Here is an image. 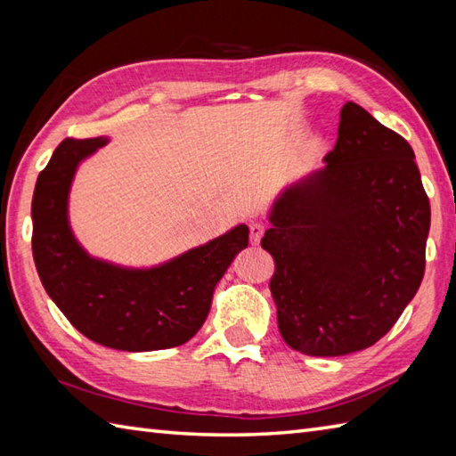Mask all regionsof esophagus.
I'll return each mask as SVG.
<instances>
[{
	"label": "esophagus",
	"instance_id": "1",
	"mask_svg": "<svg viewBox=\"0 0 456 456\" xmlns=\"http://www.w3.org/2000/svg\"><path fill=\"white\" fill-rule=\"evenodd\" d=\"M266 231V225H263V223H250V243L253 245H258L260 239H263Z\"/></svg>",
	"mask_w": 456,
	"mask_h": 456
}]
</instances>
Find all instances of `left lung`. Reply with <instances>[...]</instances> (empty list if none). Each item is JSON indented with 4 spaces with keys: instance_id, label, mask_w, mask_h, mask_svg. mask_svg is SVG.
<instances>
[{
    "instance_id": "obj_1",
    "label": "left lung",
    "mask_w": 456,
    "mask_h": 456,
    "mask_svg": "<svg viewBox=\"0 0 456 456\" xmlns=\"http://www.w3.org/2000/svg\"><path fill=\"white\" fill-rule=\"evenodd\" d=\"M323 160L280 193L260 245L284 341L341 356L382 338L419 289L431 208L410 142L353 102Z\"/></svg>"
}]
</instances>
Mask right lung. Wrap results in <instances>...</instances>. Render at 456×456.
I'll list each match as a JSON object with an SVG mask.
<instances>
[{
	"instance_id": "1",
	"label": "right lung",
	"mask_w": 456,
	"mask_h": 456,
	"mask_svg": "<svg viewBox=\"0 0 456 456\" xmlns=\"http://www.w3.org/2000/svg\"><path fill=\"white\" fill-rule=\"evenodd\" d=\"M108 137L58 144L33 193V258L58 309L82 335L118 351H160L188 343L209 314L213 289L248 245V227L154 268H123L90 256L68 223V193L78 164Z\"/></svg>"
}]
</instances>
